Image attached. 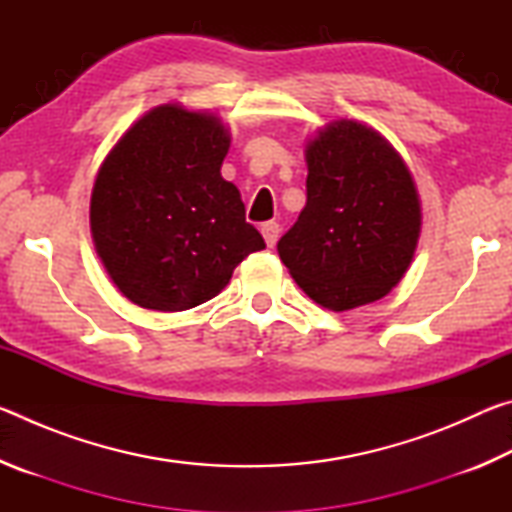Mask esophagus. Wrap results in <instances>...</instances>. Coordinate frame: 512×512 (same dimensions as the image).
Wrapping results in <instances>:
<instances>
[{"mask_svg": "<svg viewBox=\"0 0 512 512\" xmlns=\"http://www.w3.org/2000/svg\"><path fill=\"white\" fill-rule=\"evenodd\" d=\"M262 235H264L266 246H275L277 237H280V225H277L275 221H266V223H262Z\"/></svg>", "mask_w": 512, "mask_h": 512, "instance_id": "esophagus-1", "label": "esophagus"}]
</instances>
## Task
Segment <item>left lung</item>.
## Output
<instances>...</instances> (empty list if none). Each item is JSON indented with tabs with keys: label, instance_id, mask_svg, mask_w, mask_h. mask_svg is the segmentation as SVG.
<instances>
[{
	"label": "left lung",
	"instance_id": "1",
	"mask_svg": "<svg viewBox=\"0 0 512 512\" xmlns=\"http://www.w3.org/2000/svg\"><path fill=\"white\" fill-rule=\"evenodd\" d=\"M307 205L277 241L316 305L348 311L391 293L413 262L422 207L395 146L361 121L334 119L305 144Z\"/></svg>",
	"mask_w": 512,
	"mask_h": 512
}]
</instances>
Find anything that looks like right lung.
I'll use <instances>...</instances> for the list:
<instances>
[{
	"label": "right lung",
	"mask_w": 512,
	"mask_h": 512,
	"mask_svg": "<svg viewBox=\"0 0 512 512\" xmlns=\"http://www.w3.org/2000/svg\"><path fill=\"white\" fill-rule=\"evenodd\" d=\"M228 149L219 115L162 103L103 158L90 198L92 241L133 305H203L250 253L266 248L246 223L239 189L221 176Z\"/></svg>",
	"instance_id": "1"
}]
</instances>
